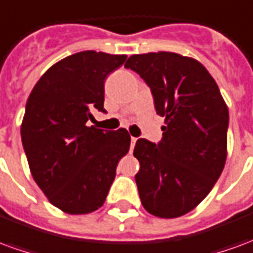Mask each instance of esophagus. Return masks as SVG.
<instances>
[{"label":"esophagus","instance_id":"34e87169","mask_svg":"<svg viewBox=\"0 0 253 253\" xmlns=\"http://www.w3.org/2000/svg\"><path fill=\"white\" fill-rule=\"evenodd\" d=\"M135 142H137V138L131 137V145H130V150H131V152L132 149H134V146H135Z\"/></svg>","mask_w":253,"mask_h":253}]
</instances>
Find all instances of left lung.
<instances>
[{
	"mask_svg": "<svg viewBox=\"0 0 253 253\" xmlns=\"http://www.w3.org/2000/svg\"><path fill=\"white\" fill-rule=\"evenodd\" d=\"M153 94L165 116L159 143L139 138L134 148L135 175L146 211L160 218L184 215L201 203L226 161L229 111L217 83L195 59L175 52L131 55L125 63Z\"/></svg>",
	"mask_w": 253,
	"mask_h": 253,
	"instance_id": "left-lung-1",
	"label": "left lung"
}]
</instances>
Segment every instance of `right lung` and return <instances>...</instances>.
I'll return each instance as SVG.
<instances>
[{"instance_id": "obj_1", "label": "right lung", "mask_w": 253, "mask_h": 253, "mask_svg": "<svg viewBox=\"0 0 253 253\" xmlns=\"http://www.w3.org/2000/svg\"><path fill=\"white\" fill-rule=\"evenodd\" d=\"M126 55L81 51L47 70L32 89L21 125L31 173L48 201L67 214L103 206L119 160L130 149L126 128L88 127L105 112L104 81Z\"/></svg>"}]
</instances>
